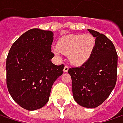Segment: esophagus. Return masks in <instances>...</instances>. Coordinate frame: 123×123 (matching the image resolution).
I'll list each match as a JSON object with an SVG mask.
<instances>
[{
	"mask_svg": "<svg viewBox=\"0 0 123 123\" xmlns=\"http://www.w3.org/2000/svg\"><path fill=\"white\" fill-rule=\"evenodd\" d=\"M68 66H65V67H64V72H67L68 71Z\"/></svg>",
	"mask_w": 123,
	"mask_h": 123,
	"instance_id": "34e87169",
	"label": "esophagus"
}]
</instances>
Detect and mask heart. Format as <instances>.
<instances>
[{"instance_id":"b5f03b06","label":"heart","mask_w":123,"mask_h":123,"mask_svg":"<svg viewBox=\"0 0 123 123\" xmlns=\"http://www.w3.org/2000/svg\"><path fill=\"white\" fill-rule=\"evenodd\" d=\"M57 47L53 48L55 54L69 55L71 63L80 65L90 57L94 47V38L91 35H69L62 38Z\"/></svg>"}]
</instances>
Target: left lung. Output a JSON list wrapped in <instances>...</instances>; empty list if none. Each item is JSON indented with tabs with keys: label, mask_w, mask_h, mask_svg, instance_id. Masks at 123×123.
I'll return each instance as SVG.
<instances>
[{
	"label": "left lung",
	"mask_w": 123,
	"mask_h": 123,
	"mask_svg": "<svg viewBox=\"0 0 123 123\" xmlns=\"http://www.w3.org/2000/svg\"><path fill=\"white\" fill-rule=\"evenodd\" d=\"M96 38L90 58L68 72L72 79L75 101L86 108L99 106L111 94L117 81L118 55L113 43L105 35L92 29Z\"/></svg>",
	"instance_id": "1"
}]
</instances>
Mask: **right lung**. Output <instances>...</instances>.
<instances>
[{
    "mask_svg": "<svg viewBox=\"0 0 123 123\" xmlns=\"http://www.w3.org/2000/svg\"><path fill=\"white\" fill-rule=\"evenodd\" d=\"M53 33L39 29L25 32L17 40L6 59V83L14 101L28 111L43 107L52 85L63 74L64 64L51 62Z\"/></svg>",
    "mask_w": 123,
    "mask_h": 123,
    "instance_id": "1",
    "label": "right lung"
}]
</instances>
